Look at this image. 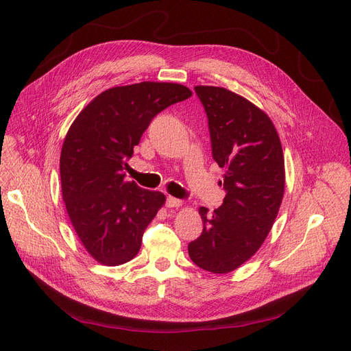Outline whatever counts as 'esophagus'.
Returning a JSON list of instances; mask_svg holds the SVG:
<instances>
[{
    "instance_id": "1",
    "label": "esophagus",
    "mask_w": 351,
    "mask_h": 351,
    "mask_svg": "<svg viewBox=\"0 0 351 351\" xmlns=\"http://www.w3.org/2000/svg\"><path fill=\"white\" fill-rule=\"evenodd\" d=\"M182 205H183V202L176 199V197L169 196L168 199H166V206H168V208H180Z\"/></svg>"
}]
</instances>
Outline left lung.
Instances as JSON below:
<instances>
[{
	"label": "left lung",
	"instance_id": "obj_1",
	"mask_svg": "<svg viewBox=\"0 0 351 351\" xmlns=\"http://www.w3.org/2000/svg\"><path fill=\"white\" fill-rule=\"evenodd\" d=\"M209 119L212 155L225 169L223 205L199 208L204 232L191 242L192 262L210 273L236 270L261 249L285 193V158L278 131L265 110L234 92L195 86Z\"/></svg>",
	"mask_w": 351,
	"mask_h": 351
}]
</instances>
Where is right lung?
<instances>
[{
  "instance_id": "right-lung-1",
  "label": "right lung",
  "mask_w": 351,
  "mask_h": 351,
  "mask_svg": "<svg viewBox=\"0 0 351 351\" xmlns=\"http://www.w3.org/2000/svg\"><path fill=\"white\" fill-rule=\"evenodd\" d=\"M191 97L189 88L172 82L114 86L69 126L60 159L62 199L73 230L98 263L119 266L138 254L166 196L125 180L123 171L154 117Z\"/></svg>"
}]
</instances>
